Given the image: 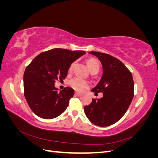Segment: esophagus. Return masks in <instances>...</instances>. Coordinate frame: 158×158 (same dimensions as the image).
Masks as SVG:
<instances>
[{
    "mask_svg": "<svg viewBox=\"0 0 158 158\" xmlns=\"http://www.w3.org/2000/svg\"><path fill=\"white\" fill-rule=\"evenodd\" d=\"M75 95H76V96H78V97H80V96H82V94H80V93H78V92H75Z\"/></svg>",
    "mask_w": 158,
    "mask_h": 158,
    "instance_id": "34e87169",
    "label": "esophagus"
}]
</instances>
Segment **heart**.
<instances>
[{"mask_svg":"<svg viewBox=\"0 0 158 158\" xmlns=\"http://www.w3.org/2000/svg\"><path fill=\"white\" fill-rule=\"evenodd\" d=\"M87 65L88 66V69L90 70L91 73H98L99 69H100V64L99 62L95 59L91 58L87 60ZM74 66V63H72L69 69V72L71 73L73 70ZM69 86L72 88H73L74 90L78 91V92H82L84 89L89 87V83L88 81L85 80L82 78L79 77H74V78L71 79L69 82Z\"/></svg>","mask_w":158,"mask_h":158,"instance_id":"1","label":"heart"}]
</instances>
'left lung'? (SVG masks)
I'll return each mask as SVG.
<instances>
[{
    "mask_svg": "<svg viewBox=\"0 0 158 158\" xmlns=\"http://www.w3.org/2000/svg\"><path fill=\"white\" fill-rule=\"evenodd\" d=\"M96 56L103 66L101 80L92 91L102 92L101 99H93L84 107V113L94 125L107 127L117 123L123 117L134 97L132 75L121 60L103 52H89Z\"/></svg>",
    "mask_w": 158,
    "mask_h": 158,
    "instance_id": "left-lung-1",
    "label": "left lung"
}]
</instances>
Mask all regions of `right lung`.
Wrapping results in <instances>:
<instances>
[{"mask_svg":"<svg viewBox=\"0 0 158 158\" xmlns=\"http://www.w3.org/2000/svg\"><path fill=\"white\" fill-rule=\"evenodd\" d=\"M85 53L84 51L52 49L41 52L27 65L23 74L24 96L36 115L51 119L66 109L74 91L67 87L58 92L55 83L65 79L70 64Z\"/></svg>","mask_w":158,"mask_h":158,"instance_id":"1","label":"right lung"}]
</instances>
